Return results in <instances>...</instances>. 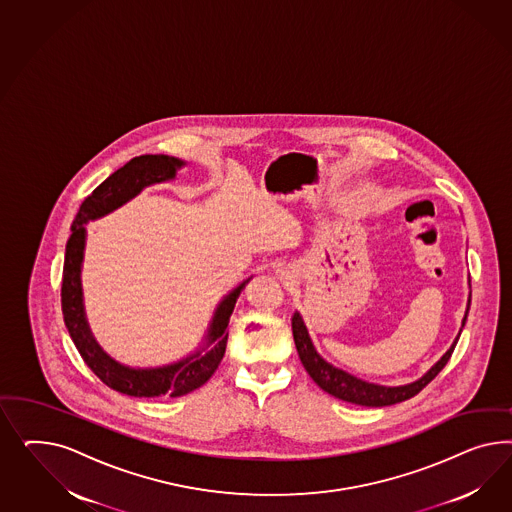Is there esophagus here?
Segmentation results:
<instances>
[{
	"label": "esophagus",
	"instance_id": "obj_1",
	"mask_svg": "<svg viewBox=\"0 0 512 512\" xmlns=\"http://www.w3.org/2000/svg\"><path fill=\"white\" fill-rule=\"evenodd\" d=\"M278 276L281 279H291L293 278V272H291L289 266H281V268H278Z\"/></svg>",
	"mask_w": 512,
	"mask_h": 512
}]
</instances>
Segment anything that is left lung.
<instances>
[{
	"instance_id": "8db88e82",
	"label": "left lung",
	"mask_w": 512,
	"mask_h": 512,
	"mask_svg": "<svg viewBox=\"0 0 512 512\" xmlns=\"http://www.w3.org/2000/svg\"><path fill=\"white\" fill-rule=\"evenodd\" d=\"M467 311H469V302H467ZM467 311H465L462 326L465 325ZM293 336H295L296 351H298L300 362L304 364L306 372L310 373L311 379L325 392L332 394L334 398L343 400V402L364 405V407L394 405V403L405 402V400L413 398L415 394H419L420 390L426 387L432 379H435V375L447 366L450 355H452V351L458 343V338H460V334H458L454 343L450 345L449 351L439 358L437 364L430 368V372L424 373L419 381L402 385V387H383V385L362 381L355 375L343 372L340 368L332 366L330 362H326L325 358L315 351L310 334H308V328L304 325L302 315L298 311H295V315H293Z\"/></svg>"
}]
</instances>
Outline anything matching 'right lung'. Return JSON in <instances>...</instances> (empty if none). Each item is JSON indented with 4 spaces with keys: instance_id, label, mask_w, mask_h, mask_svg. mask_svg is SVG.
Returning a JSON list of instances; mask_svg holds the SVG:
<instances>
[{
    "instance_id": "right-lung-1",
    "label": "right lung",
    "mask_w": 512,
    "mask_h": 512,
    "mask_svg": "<svg viewBox=\"0 0 512 512\" xmlns=\"http://www.w3.org/2000/svg\"><path fill=\"white\" fill-rule=\"evenodd\" d=\"M186 163L169 155H139L125 163L122 169L112 172L109 178L95 187L78 208L77 217L71 227V236L65 246V263L62 279L63 321L75 341L80 357L107 387L114 388L127 396L135 398H154V396H184L187 392L202 387L217 370L227 347V326L234 310V304L240 291L246 287L249 279L242 281L236 289L225 296L206 334V347L195 351L193 355L161 368H129L114 358H110L95 341L92 330L86 321L84 300H82V259L86 246V227L84 223L107 216L118 206H122L146 186L167 182L176 176V171Z\"/></svg>"
}]
</instances>
